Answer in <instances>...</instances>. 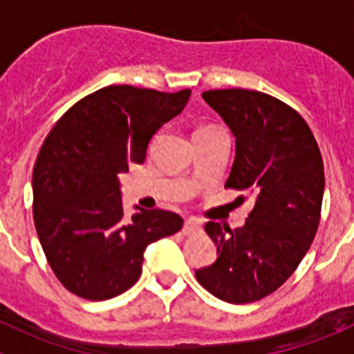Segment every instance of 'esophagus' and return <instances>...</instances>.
<instances>
[{"mask_svg":"<svg viewBox=\"0 0 354 354\" xmlns=\"http://www.w3.org/2000/svg\"><path fill=\"white\" fill-rule=\"evenodd\" d=\"M202 230V225H200V221L196 220V218H189V220L184 221V227H183V232L186 234V236H192V234H196Z\"/></svg>","mask_w":354,"mask_h":354,"instance_id":"1","label":"esophagus"}]
</instances>
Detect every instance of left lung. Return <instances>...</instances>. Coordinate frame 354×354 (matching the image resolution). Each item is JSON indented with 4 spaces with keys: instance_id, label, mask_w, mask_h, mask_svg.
I'll return each instance as SVG.
<instances>
[{
    "instance_id": "1",
    "label": "left lung",
    "mask_w": 354,
    "mask_h": 354,
    "mask_svg": "<svg viewBox=\"0 0 354 354\" xmlns=\"http://www.w3.org/2000/svg\"><path fill=\"white\" fill-rule=\"evenodd\" d=\"M202 97L236 138L225 187L248 192L255 205L241 228L205 223L218 259L195 277L223 301H257L282 286L310 248L323 204V158L310 127L286 102L243 88Z\"/></svg>"
}]
</instances>
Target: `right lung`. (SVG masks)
I'll return each mask as SVG.
<instances>
[{"mask_svg": "<svg viewBox=\"0 0 354 354\" xmlns=\"http://www.w3.org/2000/svg\"><path fill=\"white\" fill-rule=\"evenodd\" d=\"M192 90L175 93L113 84L90 93L56 122L33 168V220L51 270L71 292L102 301L142 274L143 252L183 228L179 214L136 205L124 218L120 174L142 165L159 127Z\"/></svg>", "mask_w": 354, "mask_h": 354, "instance_id": "1", "label": "right lung"}]
</instances>
